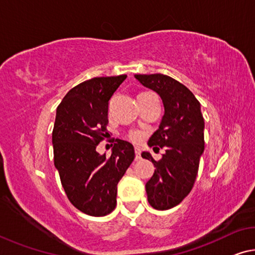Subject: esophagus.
Returning <instances> with one entry per match:
<instances>
[{"mask_svg":"<svg viewBox=\"0 0 255 255\" xmlns=\"http://www.w3.org/2000/svg\"><path fill=\"white\" fill-rule=\"evenodd\" d=\"M135 155L137 160L140 159V149L138 147H135Z\"/></svg>","mask_w":255,"mask_h":255,"instance_id":"obj_1","label":"esophagus"}]
</instances>
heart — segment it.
I'll list each match as a JSON object with an SVG mask.
<instances>
[{"mask_svg":"<svg viewBox=\"0 0 255 255\" xmlns=\"http://www.w3.org/2000/svg\"><path fill=\"white\" fill-rule=\"evenodd\" d=\"M128 138L130 139L132 143H139L143 140L144 135H143V132L139 130H131L128 134Z\"/></svg>","mask_w":255,"mask_h":255,"instance_id":"heart-1","label":"heart"}]
</instances>
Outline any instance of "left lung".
Returning <instances> with one entry per match:
<instances>
[{
	"mask_svg": "<svg viewBox=\"0 0 255 255\" xmlns=\"http://www.w3.org/2000/svg\"><path fill=\"white\" fill-rule=\"evenodd\" d=\"M135 78L161 96L164 116L159 129L148 139L153 149L164 147L162 159L155 161L148 152L155 170L145 188L152 208L168 210L178 205L195 183L200 157L204 151V119L201 104L193 93L167 75H135Z\"/></svg>",
	"mask_w": 255,
	"mask_h": 255,
	"instance_id": "obj_1",
	"label": "left lung"
}]
</instances>
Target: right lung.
Listing matches in <instances>:
<instances>
[{"label": "right lung", "instance_id": "right-lung-1", "mask_svg": "<svg viewBox=\"0 0 255 255\" xmlns=\"http://www.w3.org/2000/svg\"><path fill=\"white\" fill-rule=\"evenodd\" d=\"M126 77L85 80L56 108L52 131L54 165L68 200L88 216L103 217L115 210L117 185L135 157L134 146L119 138L110 156L96 152L109 134V101Z\"/></svg>", "mask_w": 255, "mask_h": 255}]
</instances>
